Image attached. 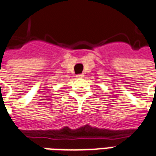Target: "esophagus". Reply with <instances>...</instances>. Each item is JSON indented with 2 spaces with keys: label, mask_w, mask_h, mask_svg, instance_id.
<instances>
[{
  "label": "esophagus",
  "mask_w": 156,
  "mask_h": 156,
  "mask_svg": "<svg viewBox=\"0 0 156 156\" xmlns=\"http://www.w3.org/2000/svg\"><path fill=\"white\" fill-rule=\"evenodd\" d=\"M76 77H77V78H83V74H78L77 76H76Z\"/></svg>",
  "instance_id": "obj_1"
}]
</instances>
